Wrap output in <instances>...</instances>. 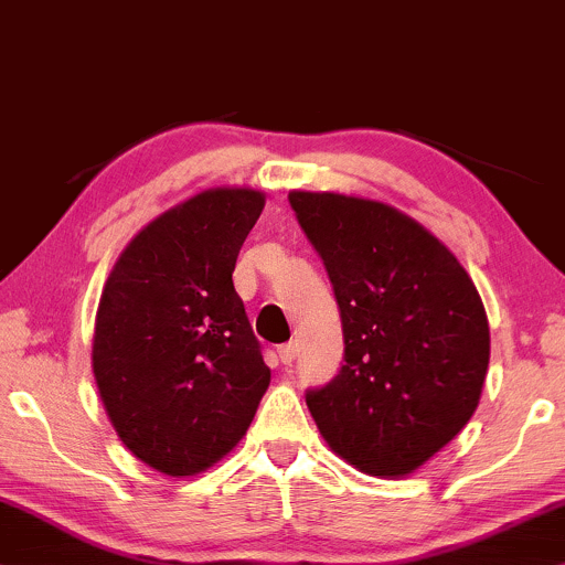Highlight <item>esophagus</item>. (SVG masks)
Wrapping results in <instances>:
<instances>
[{
  "mask_svg": "<svg viewBox=\"0 0 565 565\" xmlns=\"http://www.w3.org/2000/svg\"><path fill=\"white\" fill-rule=\"evenodd\" d=\"M278 360L284 362V365H291V362L297 360V347L295 344H284L278 349Z\"/></svg>",
  "mask_w": 565,
  "mask_h": 565,
  "instance_id": "obj_1",
  "label": "esophagus"
}]
</instances>
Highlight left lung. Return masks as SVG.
<instances>
[{
	"instance_id": "left-lung-1",
	"label": "left lung",
	"mask_w": 565,
	"mask_h": 565,
	"mask_svg": "<svg viewBox=\"0 0 565 565\" xmlns=\"http://www.w3.org/2000/svg\"><path fill=\"white\" fill-rule=\"evenodd\" d=\"M333 284L339 375L305 402L333 454L404 477L451 443L480 404L490 328L475 281L423 224L377 200L291 190Z\"/></svg>"
}]
</instances>
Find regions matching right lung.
I'll list each match as a JSON object with an SVG mask.
<instances>
[{
  "instance_id": "obj_1",
  "label": "right lung",
  "mask_w": 565,
  "mask_h": 565,
  "mask_svg": "<svg viewBox=\"0 0 565 565\" xmlns=\"http://www.w3.org/2000/svg\"><path fill=\"white\" fill-rule=\"evenodd\" d=\"M263 205L253 188L198 192L142 226L104 284L98 394L130 454L169 477L224 459L270 383L232 281Z\"/></svg>"
}]
</instances>
